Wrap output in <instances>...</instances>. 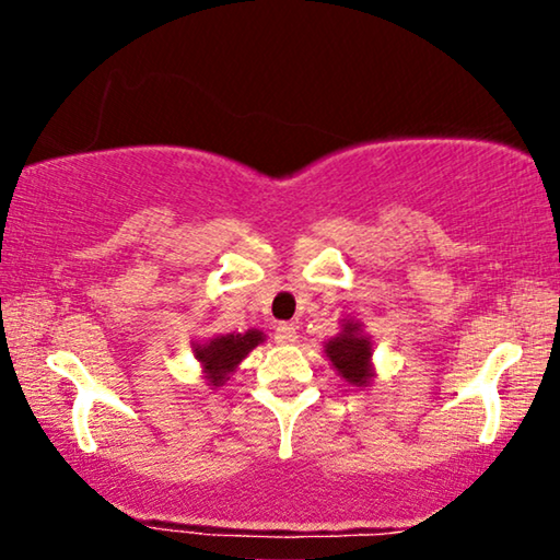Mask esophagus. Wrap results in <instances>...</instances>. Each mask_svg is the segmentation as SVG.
<instances>
[{"mask_svg":"<svg viewBox=\"0 0 560 560\" xmlns=\"http://www.w3.org/2000/svg\"><path fill=\"white\" fill-rule=\"evenodd\" d=\"M275 340L282 342V346H290V342H295V340H298V330H295V325L280 323L278 328H275Z\"/></svg>","mask_w":560,"mask_h":560,"instance_id":"1","label":"esophagus"}]
</instances>
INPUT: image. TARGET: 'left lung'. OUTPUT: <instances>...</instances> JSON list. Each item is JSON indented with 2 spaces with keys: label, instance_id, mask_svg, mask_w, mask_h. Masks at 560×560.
Segmentation results:
<instances>
[{
  "label": "left lung",
  "instance_id": "obj_1",
  "mask_svg": "<svg viewBox=\"0 0 560 560\" xmlns=\"http://www.w3.org/2000/svg\"><path fill=\"white\" fill-rule=\"evenodd\" d=\"M330 363L338 368V373L346 377L352 385H365L370 381V340L365 335H360L358 325L348 323L338 338H332L325 346Z\"/></svg>",
  "mask_w": 560,
  "mask_h": 560
}]
</instances>
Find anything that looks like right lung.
Masks as SVG:
<instances>
[{
    "mask_svg": "<svg viewBox=\"0 0 560 560\" xmlns=\"http://www.w3.org/2000/svg\"><path fill=\"white\" fill-rule=\"evenodd\" d=\"M257 342H262L260 330H247L243 335H220V338H212L205 346H197L195 355L200 358L208 381L212 385H222Z\"/></svg>",
    "mask_w": 560,
    "mask_h": 560,
    "instance_id": "right-lung-1",
    "label": "right lung"
}]
</instances>
